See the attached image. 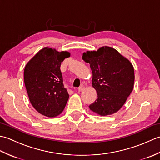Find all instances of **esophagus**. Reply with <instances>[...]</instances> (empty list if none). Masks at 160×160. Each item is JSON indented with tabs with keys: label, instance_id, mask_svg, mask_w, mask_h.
I'll return each instance as SVG.
<instances>
[{
	"label": "esophagus",
	"instance_id": "esophagus-1",
	"mask_svg": "<svg viewBox=\"0 0 160 160\" xmlns=\"http://www.w3.org/2000/svg\"><path fill=\"white\" fill-rule=\"evenodd\" d=\"M84 86H81L79 88H78V91H84Z\"/></svg>",
	"mask_w": 160,
	"mask_h": 160
}]
</instances>
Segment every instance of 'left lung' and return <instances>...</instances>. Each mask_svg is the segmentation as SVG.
Returning a JSON list of instances; mask_svg holds the SVG:
<instances>
[{
    "label": "left lung",
    "instance_id": "8db88e82",
    "mask_svg": "<svg viewBox=\"0 0 160 160\" xmlns=\"http://www.w3.org/2000/svg\"><path fill=\"white\" fill-rule=\"evenodd\" d=\"M82 59L90 64L92 86L97 91V99L89 108L100 115L116 113L133 89L135 74L132 64L117 50L107 46L97 52H84Z\"/></svg>",
    "mask_w": 160,
    "mask_h": 160
}]
</instances>
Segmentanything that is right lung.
<instances>
[{
    "label": "right lung",
    "mask_w": 160,
    "mask_h": 160,
    "mask_svg": "<svg viewBox=\"0 0 160 160\" xmlns=\"http://www.w3.org/2000/svg\"><path fill=\"white\" fill-rule=\"evenodd\" d=\"M69 56L67 52H58L45 47L29 61L24 70V82L30 102L38 113L47 117L60 115L69 99L60 65Z\"/></svg>",
    "instance_id": "right-lung-1"
}]
</instances>
